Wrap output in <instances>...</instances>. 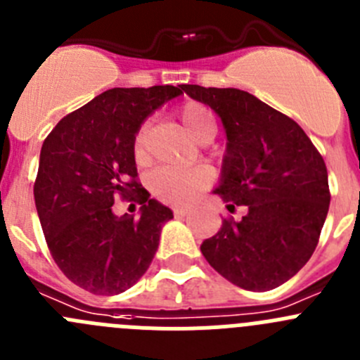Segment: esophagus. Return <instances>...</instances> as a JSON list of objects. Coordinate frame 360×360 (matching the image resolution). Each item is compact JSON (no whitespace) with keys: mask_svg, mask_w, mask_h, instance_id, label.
I'll return each instance as SVG.
<instances>
[{"mask_svg":"<svg viewBox=\"0 0 360 360\" xmlns=\"http://www.w3.org/2000/svg\"><path fill=\"white\" fill-rule=\"evenodd\" d=\"M189 212H191L189 207H174L173 209V214L176 217H184V216H187Z\"/></svg>","mask_w":360,"mask_h":360,"instance_id":"obj_1","label":"esophagus"}]
</instances>
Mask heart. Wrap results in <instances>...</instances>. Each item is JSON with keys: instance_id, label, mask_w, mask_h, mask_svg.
Listing matches in <instances>:
<instances>
[{"instance_id": "1", "label": "heart", "mask_w": 360, "mask_h": 360, "mask_svg": "<svg viewBox=\"0 0 360 360\" xmlns=\"http://www.w3.org/2000/svg\"><path fill=\"white\" fill-rule=\"evenodd\" d=\"M178 117L186 127V130L200 143H209L216 135V121L205 105L189 101L178 108ZM146 134L148 124L143 123L134 135L131 151L137 162L146 160ZM210 182V176L205 169H173V167H160L148 176V187L151 194L160 202L171 205H184L191 202L202 189Z\"/></svg>"}]
</instances>
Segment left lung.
Returning a JSON list of instances; mask_svg holds the SVG:
<instances>
[{"label": "left lung", "instance_id": "1", "mask_svg": "<svg viewBox=\"0 0 360 360\" xmlns=\"http://www.w3.org/2000/svg\"><path fill=\"white\" fill-rule=\"evenodd\" d=\"M184 91L209 105L226 130L214 193L229 210H248L240 221H223L219 232L203 240V257L239 288H278L318 246L330 205L325 160L296 121L250 92L202 85H184Z\"/></svg>", "mask_w": 360, "mask_h": 360}]
</instances>
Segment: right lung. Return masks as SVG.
Instances as JSON below:
<instances>
[{
    "label": "right lung",
    "mask_w": 360,
    "mask_h": 360,
    "mask_svg": "<svg viewBox=\"0 0 360 360\" xmlns=\"http://www.w3.org/2000/svg\"><path fill=\"white\" fill-rule=\"evenodd\" d=\"M184 85L115 87L62 117L44 139L34 184L49 253L60 271L94 295H120L150 268L160 230L173 217L137 180L131 141L148 115ZM117 197L141 217L117 218Z\"/></svg>",
    "instance_id": "add662e5"
}]
</instances>
